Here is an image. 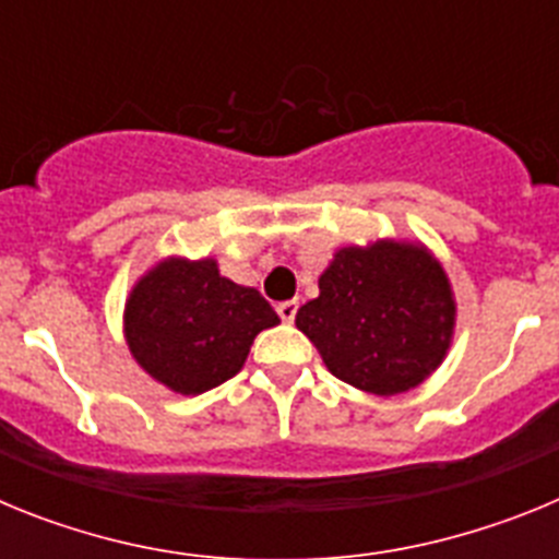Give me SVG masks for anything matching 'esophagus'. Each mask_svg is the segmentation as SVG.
I'll list each match as a JSON object with an SVG mask.
<instances>
[{"label":"esophagus","instance_id":"1","mask_svg":"<svg viewBox=\"0 0 559 559\" xmlns=\"http://www.w3.org/2000/svg\"><path fill=\"white\" fill-rule=\"evenodd\" d=\"M296 310H299V302H294V299L276 305V313H280V319H283V322H288V324L296 319Z\"/></svg>","mask_w":559,"mask_h":559}]
</instances>
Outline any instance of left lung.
Instances as JSON below:
<instances>
[{"instance_id":"1","label":"left lung","mask_w":559,"mask_h":559,"mask_svg":"<svg viewBox=\"0 0 559 559\" xmlns=\"http://www.w3.org/2000/svg\"><path fill=\"white\" fill-rule=\"evenodd\" d=\"M451 285L423 246L380 240L341 249L319 276V296L296 313L330 372L360 392L419 386L453 335Z\"/></svg>"}]
</instances>
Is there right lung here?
I'll return each instance as SVG.
<instances>
[{
	"mask_svg": "<svg viewBox=\"0 0 559 559\" xmlns=\"http://www.w3.org/2000/svg\"><path fill=\"white\" fill-rule=\"evenodd\" d=\"M280 316L260 290L218 274L215 260H165L142 276L126 305V338L151 378L201 394L235 378L260 330Z\"/></svg>",
	"mask_w": 559,
	"mask_h": 559,
	"instance_id": "add662e5",
	"label": "right lung"
}]
</instances>
